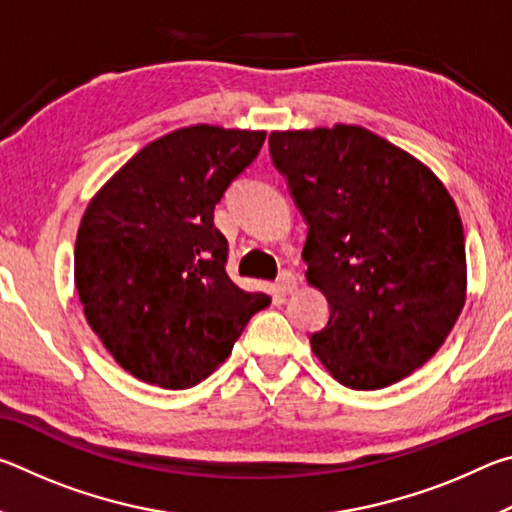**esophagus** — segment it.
Wrapping results in <instances>:
<instances>
[{
	"instance_id": "34e87169",
	"label": "esophagus",
	"mask_w": 512,
	"mask_h": 512,
	"mask_svg": "<svg viewBox=\"0 0 512 512\" xmlns=\"http://www.w3.org/2000/svg\"><path fill=\"white\" fill-rule=\"evenodd\" d=\"M296 287H298V280L291 271H282L280 277H277V291L291 293V291H296Z\"/></svg>"
}]
</instances>
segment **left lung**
<instances>
[{"mask_svg": "<svg viewBox=\"0 0 512 512\" xmlns=\"http://www.w3.org/2000/svg\"><path fill=\"white\" fill-rule=\"evenodd\" d=\"M307 223V282L329 320L311 350L354 391L409 377L465 305L463 223L429 167L361 126L268 135Z\"/></svg>", "mask_w": 512, "mask_h": 512, "instance_id": "left-lung-1", "label": "left lung"}]
</instances>
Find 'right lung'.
Returning <instances> with one entry per match:
<instances>
[{"mask_svg":"<svg viewBox=\"0 0 512 512\" xmlns=\"http://www.w3.org/2000/svg\"><path fill=\"white\" fill-rule=\"evenodd\" d=\"M266 140L264 131L189 126L133 155L81 219L74 282L94 334L121 368L189 388L228 359L266 293L225 273L214 207Z\"/></svg>","mask_w":512,"mask_h":512,"instance_id":"add662e5","label":"right lung"}]
</instances>
